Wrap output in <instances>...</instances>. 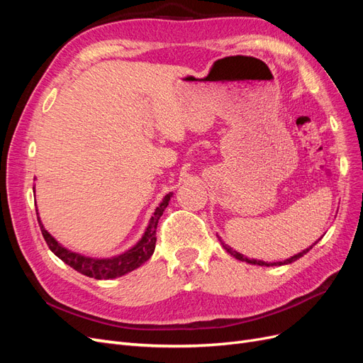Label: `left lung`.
I'll return each instance as SVG.
<instances>
[{
    "label": "left lung",
    "mask_w": 363,
    "mask_h": 363,
    "mask_svg": "<svg viewBox=\"0 0 363 363\" xmlns=\"http://www.w3.org/2000/svg\"><path fill=\"white\" fill-rule=\"evenodd\" d=\"M219 240H221V238H219ZM320 240V239H318ZM316 240V242H318ZM315 242V244H316ZM221 244H223V247L227 250V252H230V255H232L233 257H236L238 260H244V262H248V263H251V265H260V267H263V265H267V267H269V265H283V263H292V262H295L296 259H300V257H303L307 251H311L312 250V247L315 245H312V247H309V248H306V250H303L301 252H298V255H295V256H292L291 259H286L284 262H277V263H267V262H262V260H256V259H247V257H244L242 255H240V252H238V251H235V250H232L230 248L228 245H225L223 240H221Z\"/></svg>",
    "instance_id": "8db88e82"
}]
</instances>
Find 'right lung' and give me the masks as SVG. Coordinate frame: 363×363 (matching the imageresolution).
Segmentation results:
<instances>
[{
	"mask_svg": "<svg viewBox=\"0 0 363 363\" xmlns=\"http://www.w3.org/2000/svg\"><path fill=\"white\" fill-rule=\"evenodd\" d=\"M171 196H172V194H168L163 196L162 203L155 211V215L151 216L150 224L145 230L144 236L140 238L139 242L133 248H130L128 251L123 252V255L111 257V259H92V257L77 255V252H72L65 247H62L57 240L47 232L45 227L42 225L39 216H38V223L40 227V232L43 235V239H45V242L50 247V250L59 259H62L65 263H67V265H69L75 271L82 272L83 276L92 277L96 280L116 279V277L124 276V274H127L130 271L139 268L142 263H145L152 256V252H155V248H156V240H157V238H156L157 223H159L160 216L163 215L164 208H167ZM36 215H39L38 211H36Z\"/></svg>",
	"mask_w": 363,
	"mask_h": 363,
	"instance_id": "obj_1",
	"label": "right lung"
}]
</instances>
